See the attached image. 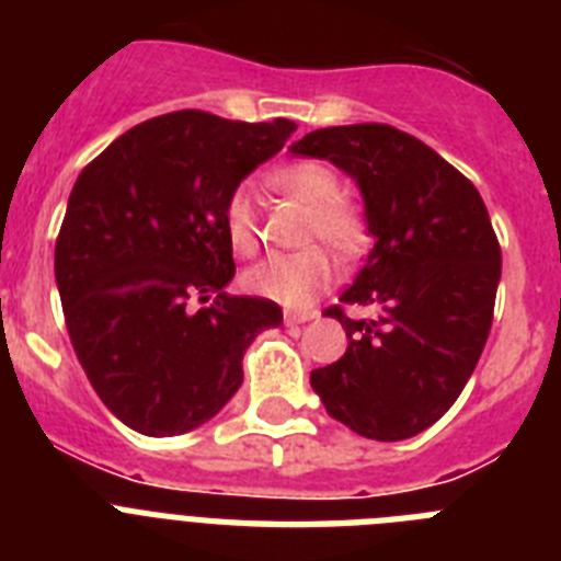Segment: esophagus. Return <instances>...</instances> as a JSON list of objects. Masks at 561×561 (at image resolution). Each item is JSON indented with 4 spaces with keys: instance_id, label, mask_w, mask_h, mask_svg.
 Segmentation results:
<instances>
[{
    "instance_id": "34e87169",
    "label": "esophagus",
    "mask_w": 561,
    "mask_h": 561,
    "mask_svg": "<svg viewBox=\"0 0 561 561\" xmlns=\"http://www.w3.org/2000/svg\"><path fill=\"white\" fill-rule=\"evenodd\" d=\"M310 319H317V310H285V324H305Z\"/></svg>"
}]
</instances>
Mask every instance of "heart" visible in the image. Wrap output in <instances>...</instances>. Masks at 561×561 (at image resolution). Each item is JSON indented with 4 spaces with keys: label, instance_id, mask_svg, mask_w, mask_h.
I'll use <instances>...</instances> for the list:
<instances>
[{
    "label": "heart",
    "instance_id": "1",
    "mask_svg": "<svg viewBox=\"0 0 561 561\" xmlns=\"http://www.w3.org/2000/svg\"><path fill=\"white\" fill-rule=\"evenodd\" d=\"M267 185L288 193L308 205L302 242H324L342 259H356L368 251L370 225L365 210L353 199L342 196V185L333 168L313 159L276 164L267 171ZM225 237L239 256L259 251V225L253 196L244 185L228 193L222 208ZM333 279L331 253L322 244H308L302 251L276 253L244 273V288L251 294L279 302L285 308H305L313 296Z\"/></svg>",
    "mask_w": 561,
    "mask_h": 561
}]
</instances>
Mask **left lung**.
<instances>
[{"label":"left lung","mask_w":561,"mask_h":561,"mask_svg":"<svg viewBox=\"0 0 561 561\" xmlns=\"http://www.w3.org/2000/svg\"><path fill=\"white\" fill-rule=\"evenodd\" d=\"M356 179L376 244L324 317L347 351L310 374L324 411L359 436L411 439L445 416L477 368L493 322L502 251L468 176L404 130L365 122L290 145ZM347 304L370 307L351 320Z\"/></svg>","instance_id":"obj_1"}]
</instances>
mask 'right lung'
I'll list each match as a JSON object with an SVG mask.
<instances>
[{"mask_svg":"<svg viewBox=\"0 0 561 561\" xmlns=\"http://www.w3.org/2000/svg\"><path fill=\"white\" fill-rule=\"evenodd\" d=\"M294 130L290 119L164 113L79 173L56 285L79 365L134 431L176 436L216 416L242 385L248 345L282 322L271 299L225 294L237 265L222 208Z\"/></svg>","mask_w":561,"mask_h":561,"instance_id":"add662e5","label":"right lung"}]
</instances>
